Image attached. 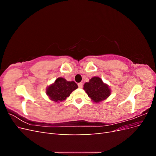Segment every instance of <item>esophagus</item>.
<instances>
[{
	"mask_svg": "<svg viewBox=\"0 0 156 156\" xmlns=\"http://www.w3.org/2000/svg\"><path fill=\"white\" fill-rule=\"evenodd\" d=\"M78 87H79V88H82L83 87V83H78Z\"/></svg>",
	"mask_w": 156,
	"mask_h": 156,
	"instance_id": "obj_1",
	"label": "esophagus"
}]
</instances>
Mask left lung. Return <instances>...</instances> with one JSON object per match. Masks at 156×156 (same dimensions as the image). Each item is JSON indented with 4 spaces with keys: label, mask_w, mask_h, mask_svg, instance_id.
Instances as JSON below:
<instances>
[{
    "label": "left lung",
    "mask_w": 156,
    "mask_h": 156,
    "mask_svg": "<svg viewBox=\"0 0 156 156\" xmlns=\"http://www.w3.org/2000/svg\"><path fill=\"white\" fill-rule=\"evenodd\" d=\"M84 90L93 101L98 103L109 96L111 90L98 77H94L84 84Z\"/></svg>",
    "instance_id": "left-lung-1"
}]
</instances>
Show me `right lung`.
Masks as SVG:
<instances>
[{"label":"right lung","mask_w":156,"mask_h":156,"mask_svg":"<svg viewBox=\"0 0 156 156\" xmlns=\"http://www.w3.org/2000/svg\"><path fill=\"white\" fill-rule=\"evenodd\" d=\"M77 88V84L74 81H67L65 79L59 77L56 79L54 84L48 88L46 94L52 101H62Z\"/></svg>","instance_id":"right-lung-1"}]
</instances>
